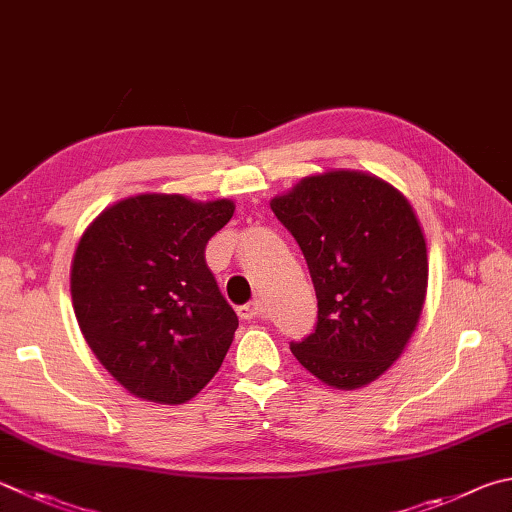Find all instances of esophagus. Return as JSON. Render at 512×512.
<instances>
[{"mask_svg": "<svg viewBox=\"0 0 512 512\" xmlns=\"http://www.w3.org/2000/svg\"><path fill=\"white\" fill-rule=\"evenodd\" d=\"M237 313H239V318H244V320L259 318V315H262V302H259V300L248 302V304H244V306H239Z\"/></svg>", "mask_w": 512, "mask_h": 512, "instance_id": "1", "label": "esophagus"}]
</instances>
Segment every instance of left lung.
I'll return each instance as SVG.
<instances>
[{
	"mask_svg": "<svg viewBox=\"0 0 512 512\" xmlns=\"http://www.w3.org/2000/svg\"><path fill=\"white\" fill-rule=\"evenodd\" d=\"M271 210L309 266L318 322L291 342L293 356L322 383L369 385L392 367L421 318L427 248L401 192L351 170L306 176Z\"/></svg>",
	"mask_w": 512,
	"mask_h": 512,
	"instance_id": "1",
	"label": "left lung"
}]
</instances>
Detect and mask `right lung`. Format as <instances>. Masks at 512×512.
Returning a JSON list of instances; mask_svg holds the SVG:
<instances>
[{
	"label": "right lung",
	"instance_id": "right-lung-1",
	"mask_svg": "<svg viewBox=\"0 0 512 512\" xmlns=\"http://www.w3.org/2000/svg\"><path fill=\"white\" fill-rule=\"evenodd\" d=\"M235 203L138 194L100 212L71 264L73 311L129 394L179 405L217 374L239 320L206 264Z\"/></svg>",
	"mask_w": 512,
	"mask_h": 512
}]
</instances>
